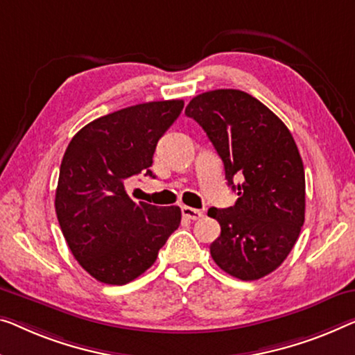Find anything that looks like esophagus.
Returning <instances> with one entry per match:
<instances>
[{
	"label": "esophagus",
	"instance_id": "esophagus-1",
	"mask_svg": "<svg viewBox=\"0 0 355 355\" xmlns=\"http://www.w3.org/2000/svg\"><path fill=\"white\" fill-rule=\"evenodd\" d=\"M182 214H183L184 218H188V220H199V218H202V216H204V214L200 210L193 209V207H187V205L182 207Z\"/></svg>",
	"mask_w": 355,
	"mask_h": 355
}]
</instances>
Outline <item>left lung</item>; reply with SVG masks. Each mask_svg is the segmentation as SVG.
<instances>
[{
    "mask_svg": "<svg viewBox=\"0 0 355 355\" xmlns=\"http://www.w3.org/2000/svg\"><path fill=\"white\" fill-rule=\"evenodd\" d=\"M184 114L205 130L239 196L232 207L209 209L221 226L211 258L241 280L268 276L287 258L304 223V167L292 134L266 105L237 89L196 95Z\"/></svg>",
    "mask_w": 355,
    "mask_h": 355,
    "instance_id": "8db88e82",
    "label": "left lung"
}]
</instances>
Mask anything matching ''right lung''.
Returning a JSON list of instances; mask_svg holds the SVG:
<instances>
[{
  "instance_id": "1",
  "label": "right lung",
  "mask_w": 355,
  "mask_h": 355,
  "mask_svg": "<svg viewBox=\"0 0 355 355\" xmlns=\"http://www.w3.org/2000/svg\"><path fill=\"white\" fill-rule=\"evenodd\" d=\"M183 100L127 107L92 121L73 137L60 164L55 214L68 247L94 279L124 285L156 261L180 226L177 205L134 202L125 180L150 171L156 145Z\"/></svg>"
}]
</instances>
